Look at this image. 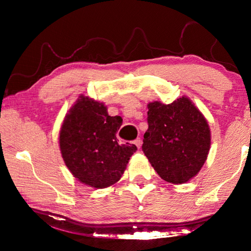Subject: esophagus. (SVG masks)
Listing matches in <instances>:
<instances>
[{
	"label": "esophagus",
	"instance_id": "34e87169",
	"mask_svg": "<svg viewBox=\"0 0 251 251\" xmlns=\"http://www.w3.org/2000/svg\"><path fill=\"white\" fill-rule=\"evenodd\" d=\"M134 144L136 146H137V148H141L142 146V139L141 138H136L134 141Z\"/></svg>",
	"mask_w": 251,
	"mask_h": 251
}]
</instances>
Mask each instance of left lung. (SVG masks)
Listing matches in <instances>:
<instances>
[{"instance_id": "obj_1", "label": "left lung", "mask_w": 251, "mask_h": 251, "mask_svg": "<svg viewBox=\"0 0 251 251\" xmlns=\"http://www.w3.org/2000/svg\"><path fill=\"white\" fill-rule=\"evenodd\" d=\"M148 129L142 150L165 181L185 184L201 171L210 150L208 122L189 97L147 105Z\"/></svg>"}]
</instances>
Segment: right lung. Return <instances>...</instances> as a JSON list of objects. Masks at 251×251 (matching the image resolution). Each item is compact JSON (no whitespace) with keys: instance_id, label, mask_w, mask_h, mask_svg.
I'll return each mask as SVG.
<instances>
[{"instance_id":"add662e5","label":"right lung","mask_w":251,"mask_h":251,"mask_svg":"<svg viewBox=\"0 0 251 251\" xmlns=\"http://www.w3.org/2000/svg\"><path fill=\"white\" fill-rule=\"evenodd\" d=\"M121 116H109L107 106L79 95L59 130V150L66 167L76 179L93 188L115 185L124 174L134 144L117 143Z\"/></svg>"}]
</instances>
